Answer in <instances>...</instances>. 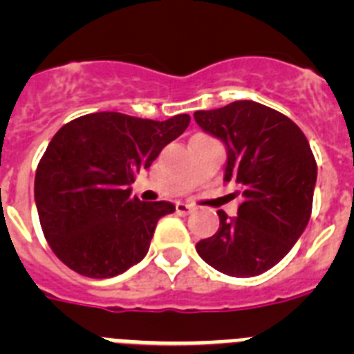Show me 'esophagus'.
Returning a JSON list of instances; mask_svg holds the SVG:
<instances>
[{"mask_svg": "<svg viewBox=\"0 0 354 354\" xmlns=\"http://www.w3.org/2000/svg\"><path fill=\"white\" fill-rule=\"evenodd\" d=\"M175 211H177V214H180V216H187L195 211V207H192V205H187V204H183V202H177V204H175Z\"/></svg>", "mask_w": 354, "mask_h": 354, "instance_id": "34e87169", "label": "esophagus"}]
</instances>
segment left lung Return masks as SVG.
I'll use <instances>...</instances> for the list:
<instances>
[{"label": "left lung", "instance_id": "1", "mask_svg": "<svg viewBox=\"0 0 354 354\" xmlns=\"http://www.w3.org/2000/svg\"><path fill=\"white\" fill-rule=\"evenodd\" d=\"M195 120L223 140L225 180L243 193L237 216L218 212V232L196 252L220 273L257 277L286 257L310 220L317 162L308 140L289 117L253 101L195 111Z\"/></svg>", "mask_w": 354, "mask_h": 354}]
</instances>
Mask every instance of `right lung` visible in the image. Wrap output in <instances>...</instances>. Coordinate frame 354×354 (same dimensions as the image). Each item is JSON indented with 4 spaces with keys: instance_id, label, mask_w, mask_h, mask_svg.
<instances>
[{
    "instance_id": "right-lung-1",
    "label": "right lung",
    "mask_w": 354,
    "mask_h": 354,
    "mask_svg": "<svg viewBox=\"0 0 354 354\" xmlns=\"http://www.w3.org/2000/svg\"><path fill=\"white\" fill-rule=\"evenodd\" d=\"M189 120L99 111L53 136L37 167L35 202L44 236L65 266L83 277L109 278L145 257L158 220L175 205L147 204L131 196L129 186Z\"/></svg>"
}]
</instances>
